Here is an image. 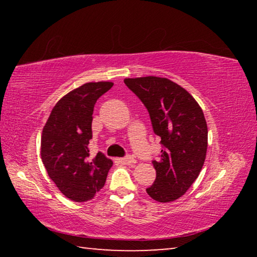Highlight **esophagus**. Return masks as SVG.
<instances>
[{
  "label": "esophagus",
  "instance_id": "34e87169",
  "mask_svg": "<svg viewBox=\"0 0 257 257\" xmlns=\"http://www.w3.org/2000/svg\"><path fill=\"white\" fill-rule=\"evenodd\" d=\"M118 161L123 165H132L134 163H136V160L132 158V156H127V158H121V159H118Z\"/></svg>",
  "mask_w": 257,
  "mask_h": 257
}]
</instances>
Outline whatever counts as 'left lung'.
<instances>
[{
	"label": "left lung",
	"mask_w": 257,
	"mask_h": 257,
	"mask_svg": "<svg viewBox=\"0 0 257 257\" xmlns=\"http://www.w3.org/2000/svg\"><path fill=\"white\" fill-rule=\"evenodd\" d=\"M123 81L144 103L163 146L160 159L152 161L156 178L147 194L160 203L176 201L197 179L205 162L207 124L203 110L185 88L167 78Z\"/></svg>",
	"instance_id": "left-lung-1"
}]
</instances>
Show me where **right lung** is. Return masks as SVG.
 Instances as JSON below:
<instances>
[{"label": "right lung", "instance_id": "obj_1", "mask_svg": "<svg viewBox=\"0 0 257 257\" xmlns=\"http://www.w3.org/2000/svg\"><path fill=\"white\" fill-rule=\"evenodd\" d=\"M113 86L87 82L55 104L43 128L41 156L49 177L64 196L75 202L92 199L106 181L113 162L98 152L90 158L94 105Z\"/></svg>", "mask_w": 257, "mask_h": 257}]
</instances>
